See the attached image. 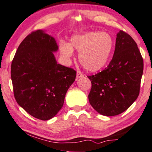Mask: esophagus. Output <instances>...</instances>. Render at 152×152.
Returning a JSON list of instances; mask_svg holds the SVG:
<instances>
[{
	"mask_svg": "<svg viewBox=\"0 0 152 152\" xmlns=\"http://www.w3.org/2000/svg\"><path fill=\"white\" fill-rule=\"evenodd\" d=\"M83 77H84V75L83 74V73L79 72V71H77V79H80V78Z\"/></svg>",
	"mask_w": 152,
	"mask_h": 152,
	"instance_id": "obj_1",
	"label": "esophagus"
}]
</instances>
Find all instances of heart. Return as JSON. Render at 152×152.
<instances>
[{
    "label": "heart",
    "instance_id": "1",
    "mask_svg": "<svg viewBox=\"0 0 152 152\" xmlns=\"http://www.w3.org/2000/svg\"><path fill=\"white\" fill-rule=\"evenodd\" d=\"M115 46V40L106 32H87L73 35L70 43L62 42L60 53L66 58H72L73 49L79 53V62L87 71L95 72L107 65Z\"/></svg>",
    "mask_w": 152,
    "mask_h": 152
}]
</instances>
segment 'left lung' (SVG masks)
<instances>
[{"mask_svg":"<svg viewBox=\"0 0 152 152\" xmlns=\"http://www.w3.org/2000/svg\"><path fill=\"white\" fill-rule=\"evenodd\" d=\"M143 69V59L137 43L120 30L107 67L88 76L92 83L88 99L92 107L107 117L124 112L138 97Z\"/></svg>","mask_w":152,"mask_h":152,"instance_id":"left-lung-1","label":"left lung"}]
</instances>
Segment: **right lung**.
<instances>
[{"label": "right lung", "instance_id": "1", "mask_svg": "<svg viewBox=\"0 0 152 152\" xmlns=\"http://www.w3.org/2000/svg\"><path fill=\"white\" fill-rule=\"evenodd\" d=\"M55 39L45 30L28 35L20 44L11 64V80L17 103L35 118L49 120L63 106L76 71L58 64Z\"/></svg>", "mask_w": 152, "mask_h": 152}]
</instances>
